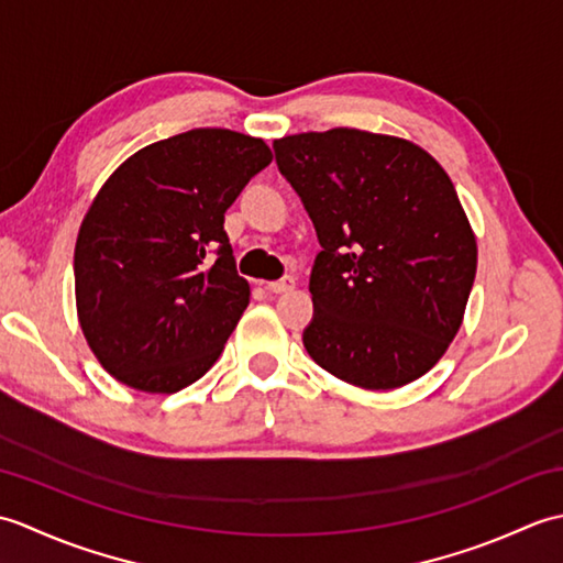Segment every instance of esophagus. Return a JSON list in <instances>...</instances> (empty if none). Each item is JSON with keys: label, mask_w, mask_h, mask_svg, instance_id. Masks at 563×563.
Returning a JSON list of instances; mask_svg holds the SVG:
<instances>
[{"label": "esophagus", "mask_w": 563, "mask_h": 563, "mask_svg": "<svg viewBox=\"0 0 563 563\" xmlns=\"http://www.w3.org/2000/svg\"><path fill=\"white\" fill-rule=\"evenodd\" d=\"M266 288H268L273 295L290 292V290L295 288V278H292V275H285V278H280V280H273V283H268Z\"/></svg>", "instance_id": "34e87169"}]
</instances>
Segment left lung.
Wrapping results in <instances>:
<instances>
[{
  "instance_id": "obj_1",
  "label": "left lung",
  "mask_w": 563,
  "mask_h": 563,
  "mask_svg": "<svg viewBox=\"0 0 563 563\" xmlns=\"http://www.w3.org/2000/svg\"><path fill=\"white\" fill-rule=\"evenodd\" d=\"M321 251L305 349L363 389L426 375L462 327L476 236L450 176L409 140L333 128L273 142Z\"/></svg>"
}]
</instances>
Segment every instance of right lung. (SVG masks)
Listing matches in <instances>:
<instances>
[{"label": "right lung", "instance_id": "add662e5", "mask_svg": "<svg viewBox=\"0 0 563 563\" xmlns=\"http://www.w3.org/2000/svg\"><path fill=\"white\" fill-rule=\"evenodd\" d=\"M271 159L261 137L196 128L142 147L101 186L79 227L75 295L106 373L174 394L214 365L251 295L224 212Z\"/></svg>", "mask_w": 563, "mask_h": 563}]
</instances>
